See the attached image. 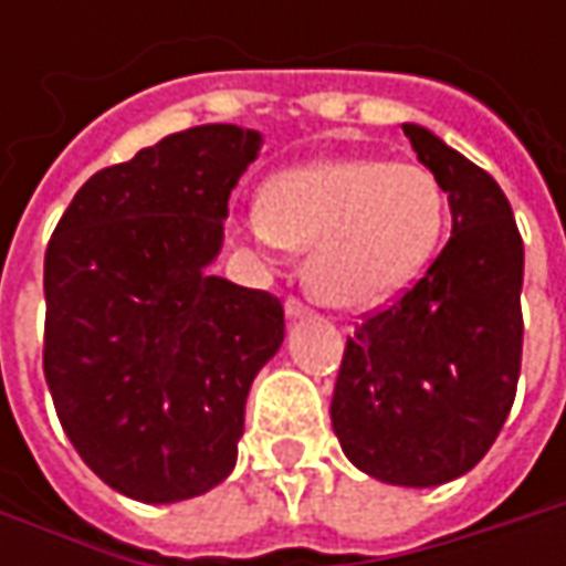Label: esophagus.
I'll list each match as a JSON object with an SVG mask.
<instances>
[{"mask_svg": "<svg viewBox=\"0 0 566 566\" xmlns=\"http://www.w3.org/2000/svg\"><path fill=\"white\" fill-rule=\"evenodd\" d=\"M312 312L302 298H286V317H305Z\"/></svg>", "mask_w": 566, "mask_h": 566, "instance_id": "34e87169", "label": "esophagus"}]
</instances>
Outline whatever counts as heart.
I'll return each mask as SVG.
<instances>
[{"instance_id": "b5f03b06", "label": "heart", "mask_w": 566, "mask_h": 566, "mask_svg": "<svg viewBox=\"0 0 566 566\" xmlns=\"http://www.w3.org/2000/svg\"><path fill=\"white\" fill-rule=\"evenodd\" d=\"M444 220V191L424 166L331 157L273 176L242 229L268 254L308 249L305 283L324 305L368 308L424 271Z\"/></svg>"}]
</instances>
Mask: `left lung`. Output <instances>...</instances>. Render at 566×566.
I'll return each instance as SVG.
<instances>
[{"label":"left lung","instance_id":"left-lung-1","mask_svg":"<svg viewBox=\"0 0 566 566\" xmlns=\"http://www.w3.org/2000/svg\"><path fill=\"white\" fill-rule=\"evenodd\" d=\"M447 195L453 229L402 298L346 339L331 422L365 475L431 489L475 467L507 422L523 356V239L485 169L402 125Z\"/></svg>","mask_w":566,"mask_h":566}]
</instances>
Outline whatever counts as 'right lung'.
Returning <instances> with one entry per match:
<instances>
[{
	"mask_svg": "<svg viewBox=\"0 0 566 566\" xmlns=\"http://www.w3.org/2000/svg\"><path fill=\"white\" fill-rule=\"evenodd\" d=\"M261 135L198 125L77 188L43 261V375L81 460L125 497L176 504L227 479L283 305L207 268Z\"/></svg>",
	"mask_w": 566,
	"mask_h": 566,
	"instance_id": "add662e5",
	"label": "right lung"
}]
</instances>
